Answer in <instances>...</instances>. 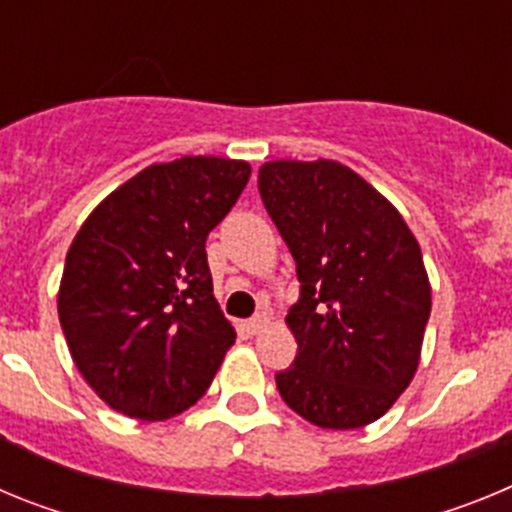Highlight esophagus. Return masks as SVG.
I'll return each mask as SVG.
<instances>
[{
    "label": "esophagus",
    "instance_id": "obj_1",
    "mask_svg": "<svg viewBox=\"0 0 512 512\" xmlns=\"http://www.w3.org/2000/svg\"><path fill=\"white\" fill-rule=\"evenodd\" d=\"M266 325H269V315H266V312H259V315H253V318L246 323L248 336H259V333L266 328Z\"/></svg>",
    "mask_w": 512,
    "mask_h": 512
}]
</instances>
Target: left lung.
I'll list each match as a JSON object with an SVG mask.
<instances>
[{
  "mask_svg": "<svg viewBox=\"0 0 512 512\" xmlns=\"http://www.w3.org/2000/svg\"><path fill=\"white\" fill-rule=\"evenodd\" d=\"M259 192L300 279L287 315L297 356L277 372L279 395L320 428L374 423L418 372L431 315L418 241L387 197L330 158L269 161Z\"/></svg>",
  "mask_w": 512,
  "mask_h": 512,
  "instance_id": "obj_1",
  "label": "left lung"
}]
</instances>
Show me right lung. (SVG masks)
<instances>
[{"label": "right lung", "instance_id": "1", "mask_svg": "<svg viewBox=\"0 0 512 512\" xmlns=\"http://www.w3.org/2000/svg\"><path fill=\"white\" fill-rule=\"evenodd\" d=\"M246 161L184 156L107 194L76 233L58 320L81 377L112 410L166 420L200 400L235 343L205 241L248 184Z\"/></svg>", "mask_w": 512, "mask_h": 512}]
</instances>
